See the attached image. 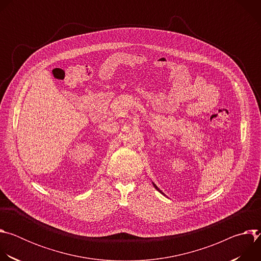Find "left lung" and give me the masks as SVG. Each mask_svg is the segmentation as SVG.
Listing matches in <instances>:
<instances>
[{"label": "left lung", "instance_id": "1", "mask_svg": "<svg viewBox=\"0 0 261 261\" xmlns=\"http://www.w3.org/2000/svg\"><path fill=\"white\" fill-rule=\"evenodd\" d=\"M154 187H155V188H156V189H157V190H158V191H159V192H160V193H162V191H161V190H160V189H159V188H158V187H157V186H156V185H155V184H154ZM162 194H163V193H162Z\"/></svg>", "mask_w": 261, "mask_h": 261}]
</instances>
